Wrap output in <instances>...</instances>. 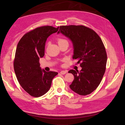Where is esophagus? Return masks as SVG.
<instances>
[{"label": "esophagus", "instance_id": "1", "mask_svg": "<svg viewBox=\"0 0 125 125\" xmlns=\"http://www.w3.org/2000/svg\"><path fill=\"white\" fill-rule=\"evenodd\" d=\"M67 73V71H64V70H62L60 72V73L62 74V75H65V74Z\"/></svg>", "mask_w": 125, "mask_h": 125}]
</instances>
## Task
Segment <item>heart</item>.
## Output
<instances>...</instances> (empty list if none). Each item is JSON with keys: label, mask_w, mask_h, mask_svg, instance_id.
Returning a JSON list of instances; mask_svg holds the SVG:
<instances>
[{"label": "heart", "mask_w": 125, "mask_h": 125, "mask_svg": "<svg viewBox=\"0 0 125 125\" xmlns=\"http://www.w3.org/2000/svg\"><path fill=\"white\" fill-rule=\"evenodd\" d=\"M65 41H67L65 39H63V38H58L57 39V43H58V44L61 43H62V42H65Z\"/></svg>", "instance_id": "obj_1"}]
</instances>
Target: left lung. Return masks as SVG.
I'll list each match as a JSON object with an SVG mask.
<instances>
[{"instance_id":"1","label":"left lung","mask_w":125,"mask_h":125,"mask_svg":"<svg viewBox=\"0 0 125 125\" xmlns=\"http://www.w3.org/2000/svg\"><path fill=\"white\" fill-rule=\"evenodd\" d=\"M69 38L73 46V60H77L82 70H70L74 76L70 85L81 95L89 94L97 88L104 75L107 54L102 39L95 31L83 25L61 26L60 31Z\"/></svg>"}]
</instances>
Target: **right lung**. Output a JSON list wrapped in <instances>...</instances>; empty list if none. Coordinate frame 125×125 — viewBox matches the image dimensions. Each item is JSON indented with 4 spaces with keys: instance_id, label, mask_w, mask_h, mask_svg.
Instances as JSON below:
<instances>
[{
    "instance_id": "obj_1",
    "label": "right lung",
    "mask_w": 125,
    "mask_h": 125,
    "mask_svg": "<svg viewBox=\"0 0 125 125\" xmlns=\"http://www.w3.org/2000/svg\"><path fill=\"white\" fill-rule=\"evenodd\" d=\"M59 27H37L26 33L18 42L13 62L19 83L31 96L39 97L48 91L53 78L58 73L41 70L39 60L44 55L45 44L51 34Z\"/></svg>"
}]
</instances>
